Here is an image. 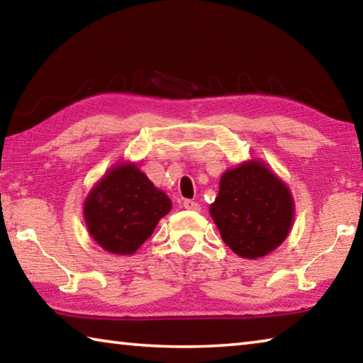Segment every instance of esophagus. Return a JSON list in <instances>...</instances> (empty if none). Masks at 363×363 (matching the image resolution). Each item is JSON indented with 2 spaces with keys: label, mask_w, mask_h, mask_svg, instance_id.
Listing matches in <instances>:
<instances>
[{
  "label": "esophagus",
  "mask_w": 363,
  "mask_h": 363,
  "mask_svg": "<svg viewBox=\"0 0 363 363\" xmlns=\"http://www.w3.org/2000/svg\"><path fill=\"white\" fill-rule=\"evenodd\" d=\"M182 206L186 208V210H190V211H200V208H201L199 203H196V201L189 200V199L182 201Z\"/></svg>",
  "instance_id": "obj_1"
}]
</instances>
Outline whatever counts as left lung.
<instances>
[{
    "instance_id": "obj_1",
    "label": "left lung",
    "mask_w": 363,
    "mask_h": 363,
    "mask_svg": "<svg viewBox=\"0 0 363 363\" xmlns=\"http://www.w3.org/2000/svg\"><path fill=\"white\" fill-rule=\"evenodd\" d=\"M210 213L227 247L238 256L256 259L286 238L293 199L272 171L250 162L223 174Z\"/></svg>"
}]
</instances>
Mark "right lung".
<instances>
[{
    "mask_svg": "<svg viewBox=\"0 0 363 363\" xmlns=\"http://www.w3.org/2000/svg\"><path fill=\"white\" fill-rule=\"evenodd\" d=\"M171 210V200L134 164L104 176L84 201L86 225L104 250L133 255Z\"/></svg>",
    "mask_w": 363,
    "mask_h": 363,
    "instance_id": "1",
    "label": "right lung"
}]
</instances>
